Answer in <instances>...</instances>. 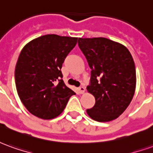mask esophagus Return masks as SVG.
<instances>
[{
  "label": "esophagus",
  "mask_w": 153,
  "mask_h": 153,
  "mask_svg": "<svg viewBox=\"0 0 153 153\" xmlns=\"http://www.w3.org/2000/svg\"><path fill=\"white\" fill-rule=\"evenodd\" d=\"M79 92L81 94H83V93H84V92H85V88L84 87H80V88H79Z\"/></svg>",
  "instance_id": "34e87169"
}]
</instances>
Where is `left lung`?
<instances>
[{
  "instance_id": "8db88e82",
  "label": "left lung",
  "mask_w": 153,
  "mask_h": 153,
  "mask_svg": "<svg viewBox=\"0 0 153 153\" xmlns=\"http://www.w3.org/2000/svg\"><path fill=\"white\" fill-rule=\"evenodd\" d=\"M78 44L91 69L87 90L95 97V105L87 113L98 122L118 118L134 95L136 70L129 51L106 38H79Z\"/></svg>"
}]
</instances>
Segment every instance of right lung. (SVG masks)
Wrapping results in <instances>:
<instances>
[{
	"label": "right lung",
	"mask_w": 153,
	"mask_h": 153,
	"mask_svg": "<svg viewBox=\"0 0 153 153\" xmlns=\"http://www.w3.org/2000/svg\"><path fill=\"white\" fill-rule=\"evenodd\" d=\"M78 38L41 36L22 49L15 71L17 93L32 115L43 120L60 115L75 93L65 84L60 69Z\"/></svg>",
	"instance_id": "obj_1"
}]
</instances>
